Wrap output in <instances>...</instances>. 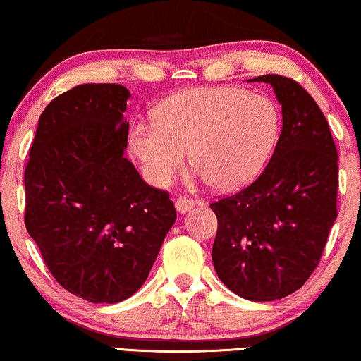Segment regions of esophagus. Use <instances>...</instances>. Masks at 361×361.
<instances>
[{
  "label": "esophagus",
  "mask_w": 361,
  "mask_h": 361,
  "mask_svg": "<svg viewBox=\"0 0 361 361\" xmlns=\"http://www.w3.org/2000/svg\"><path fill=\"white\" fill-rule=\"evenodd\" d=\"M195 204H197V202L192 200V198H190V197H178L176 202H175L176 210L180 214H185V212H188V210H192L193 207H195Z\"/></svg>",
  "instance_id": "esophagus-1"
}]
</instances>
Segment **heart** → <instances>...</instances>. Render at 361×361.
<instances>
[{"mask_svg":"<svg viewBox=\"0 0 361 361\" xmlns=\"http://www.w3.org/2000/svg\"><path fill=\"white\" fill-rule=\"evenodd\" d=\"M279 135V111L263 94L202 86L168 97L156 120H137L128 149L149 183L166 186L190 161L209 183L234 190L263 169Z\"/></svg>","mask_w":361,"mask_h":361,"instance_id":"1","label":"heart"}]
</instances>
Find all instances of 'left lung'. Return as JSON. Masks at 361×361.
Returning <instances> with one entry per match:
<instances>
[{"instance_id": "left-lung-1", "label": "left lung", "mask_w": 361, "mask_h": 361, "mask_svg": "<svg viewBox=\"0 0 361 361\" xmlns=\"http://www.w3.org/2000/svg\"><path fill=\"white\" fill-rule=\"evenodd\" d=\"M283 126L267 168L251 185L210 204L217 215L212 261L239 297L270 302L299 290L316 270L338 217V151L329 123L295 80L264 74Z\"/></svg>"}]
</instances>
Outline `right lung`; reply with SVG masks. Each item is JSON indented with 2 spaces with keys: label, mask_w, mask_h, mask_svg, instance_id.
<instances>
[{
  "label": "right lung",
  "mask_w": 361,
  "mask_h": 361,
  "mask_svg": "<svg viewBox=\"0 0 361 361\" xmlns=\"http://www.w3.org/2000/svg\"><path fill=\"white\" fill-rule=\"evenodd\" d=\"M128 90L80 85L45 106L25 168V227L68 292L115 304L146 281L176 210L123 156Z\"/></svg>",
  "instance_id": "right-lung-1"
}]
</instances>
